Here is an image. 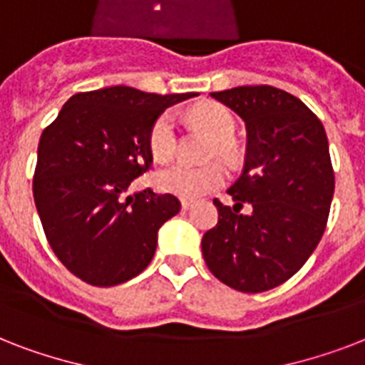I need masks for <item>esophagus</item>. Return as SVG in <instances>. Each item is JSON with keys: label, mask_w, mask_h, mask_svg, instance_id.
I'll return each instance as SVG.
<instances>
[{"label": "esophagus", "mask_w": 365, "mask_h": 365, "mask_svg": "<svg viewBox=\"0 0 365 365\" xmlns=\"http://www.w3.org/2000/svg\"><path fill=\"white\" fill-rule=\"evenodd\" d=\"M193 206V200H187V199H182V208L183 210H189Z\"/></svg>", "instance_id": "1"}]
</instances>
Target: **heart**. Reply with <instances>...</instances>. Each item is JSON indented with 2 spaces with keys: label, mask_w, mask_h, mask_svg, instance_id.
<instances>
[{
  "label": "heart",
  "mask_w": 365,
  "mask_h": 365,
  "mask_svg": "<svg viewBox=\"0 0 365 365\" xmlns=\"http://www.w3.org/2000/svg\"><path fill=\"white\" fill-rule=\"evenodd\" d=\"M191 117L205 130L210 132L212 136L217 138L214 153H220L223 157L235 153V143L231 138L237 132V119L227 108L220 104H202L195 108ZM148 143L151 155L160 163L170 160L176 155L180 136H178L176 119L170 111H165L155 119L149 128ZM225 178H227V172L220 163H210V165L202 166L176 163V165L160 168L155 174V185L165 193L185 197V199H197L200 195L223 185Z\"/></svg>",
  "instance_id": "heart-1"
}]
</instances>
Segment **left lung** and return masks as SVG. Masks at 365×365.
<instances>
[{
  "instance_id": "1",
  "label": "left lung",
  "mask_w": 365,
  "mask_h": 365,
  "mask_svg": "<svg viewBox=\"0 0 365 365\" xmlns=\"http://www.w3.org/2000/svg\"><path fill=\"white\" fill-rule=\"evenodd\" d=\"M246 123L244 170L217 206L202 255L217 280L259 294L292 278L322 239L335 176L322 123L294 94L269 87L210 93ZM244 204L250 212L240 215Z\"/></svg>"
}]
</instances>
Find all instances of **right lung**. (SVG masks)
I'll use <instances>...</instances> for the list:
<instances>
[{
    "label": "right lung",
    "instance_id": "right-lung-1",
    "mask_svg": "<svg viewBox=\"0 0 365 365\" xmlns=\"http://www.w3.org/2000/svg\"><path fill=\"white\" fill-rule=\"evenodd\" d=\"M197 96L108 87L73 94L43 130L34 199L51 248L83 282L108 288L153 259L160 225L180 212L174 195H128L148 170L149 128L170 106Z\"/></svg>",
    "mask_w": 365,
    "mask_h": 365
}]
</instances>
